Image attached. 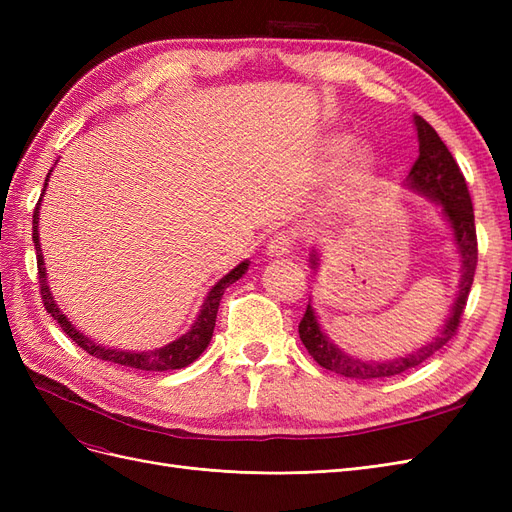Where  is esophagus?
I'll return each instance as SVG.
<instances>
[{
    "label": "esophagus",
    "instance_id": "obj_1",
    "mask_svg": "<svg viewBox=\"0 0 512 512\" xmlns=\"http://www.w3.org/2000/svg\"><path fill=\"white\" fill-rule=\"evenodd\" d=\"M294 247V239L288 232H277V235L271 237V241L267 243V256H286L292 252Z\"/></svg>",
    "mask_w": 512,
    "mask_h": 512
}]
</instances>
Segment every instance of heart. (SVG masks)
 I'll return each instance as SVG.
<instances>
[{"instance_id": "obj_1", "label": "heart", "mask_w": 512, "mask_h": 512, "mask_svg": "<svg viewBox=\"0 0 512 512\" xmlns=\"http://www.w3.org/2000/svg\"><path fill=\"white\" fill-rule=\"evenodd\" d=\"M352 147V138L346 134H337L327 143V158L331 162H337L346 151ZM378 168L376 153L369 147H359L350 153L348 162L344 164L342 173H339L337 181L331 185L324 205L331 213H346L361 203L363 194L374 181Z\"/></svg>"}]
</instances>
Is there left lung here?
<instances>
[{"instance_id": "8db88e82", "label": "left lung", "mask_w": 512, "mask_h": 512, "mask_svg": "<svg viewBox=\"0 0 512 512\" xmlns=\"http://www.w3.org/2000/svg\"><path fill=\"white\" fill-rule=\"evenodd\" d=\"M414 123L418 132V158L410 168L406 185L410 190L436 200L442 213L446 215L448 224L453 228L455 245L461 256V280H459L457 299L451 307V314H448L446 322L442 324L440 333L433 337L429 344L389 361H361L346 354L342 348H337L333 342H329V337L322 333L312 305H307L305 314L299 322V335H301L303 346L307 348L309 354L314 356V361L320 367L331 369L335 374L346 376V378H356V380L389 378V376L404 374V371L425 363L431 354H436L442 346L451 342L453 335L457 333V327L461 322L463 309H466L468 294L474 282V271L478 262V243H476L472 198L468 192L466 179H463L461 168L457 166L448 147L442 143L438 132L418 115H414ZM309 262H312V269L318 267L316 252L309 254Z\"/></svg>"}]
</instances>
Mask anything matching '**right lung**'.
I'll return each instance as SVG.
<instances>
[{"label": "right lung", "instance_id": "right-lung-1", "mask_svg": "<svg viewBox=\"0 0 512 512\" xmlns=\"http://www.w3.org/2000/svg\"><path fill=\"white\" fill-rule=\"evenodd\" d=\"M51 175V173H49ZM49 175L44 179V188L42 194L46 190V181H49ZM42 200V196H40ZM40 200L34 209V226H32V239L36 245V258H38V282H40V294H42V303L57 322L61 331H64L74 344H79L87 354L96 356V359L108 361V363H117L123 367H132V369H143V371H166V369H181L188 367L190 363H194L200 354L205 352V348L209 346L211 337H213V327H215V318H218V307L222 301L224 290L235 284L239 277H243V273L250 267V262L243 260L241 265H237L230 273H226L222 280L215 284L207 299L203 303V309L196 318V322L192 324V329L181 335L179 339H175L173 344H168L164 348L158 350H147V352H123V350H115V348H104L96 342H91L89 337H85L83 333L76 331V327H72V322L64 316V312H59L57 303L53 301V294L49 290V284H46V269H44V256H42V247H40V237H38V209H40Z\"/></svg>", "mask_w": 512, "mask_h": 512}]
</instances>
